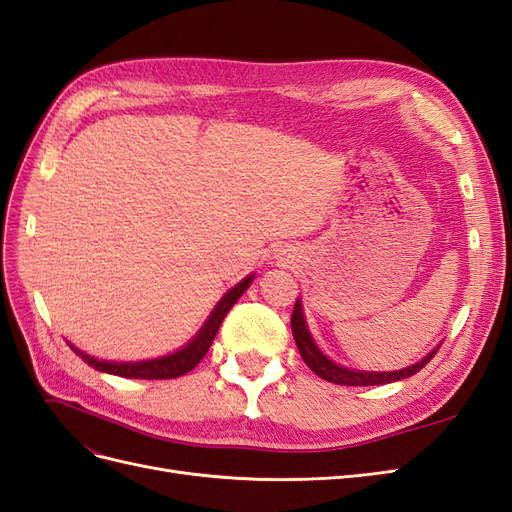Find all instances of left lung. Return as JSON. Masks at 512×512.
<instances>
[{
  "label": "left lung",
  "instance_id": "obj_1",
  "mask_svg": "<svg viewBox=\"0 0 512 512\" xmlns=\"http://www.w3.org/2000/svg\"><path fill=\"white\" fill-rule=\"evenodd\" d=\"M290 327H292V335H294V342H297L299 354L303 356L307 367L312 369L314 374L320 376L322 380L344 384V386H374V384H389V382L410 378L416 374V371H421L433 359V354L438 352V348H436L433 352H429L421 363H416L406 369H399V371H354V369L335 365L318 350L312 335H309V331H307V324L303 318V307H301L299 299H297V303H294V309H292Z\"/></svg>",
  "mask_w": 512,
  "mask_h": 512
}]
</instances>
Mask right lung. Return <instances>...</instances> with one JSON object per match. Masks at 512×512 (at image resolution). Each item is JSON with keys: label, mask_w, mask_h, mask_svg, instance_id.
<instances>
[{"label": "right lung", "mask_w": 512, "mask_h": 512, "mask_svg": "<svg viewBox=\"0 0 512 512\" xmlns=\"http://www.w3.org/2000/svg\"><path fill=\"white\" fill-rule=\"evenodd\" d=\"M250 284H252V275L245 277V280L239 282L232 290H228L224 294V299L218 303V307L213 309V314L205 322V327L200 329V333L192 339V342L175 354L162 356V359L141 361V363H108V361H98V359H94V356H89L76 348H72V350H76V354H81L87 365H91L98 371H106V374L121 376V378H143V380L179 378L183 374H188V371H192L200 361H203V356L211 348L215 333H218L224 316L230 312V307L237 303V299Z\"/></svg>", "instance_id": "add662e5"}]
</instances>
